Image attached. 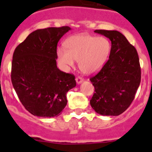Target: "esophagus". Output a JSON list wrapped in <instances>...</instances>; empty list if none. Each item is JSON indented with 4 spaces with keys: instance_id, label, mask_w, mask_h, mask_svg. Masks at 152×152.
<instances>
[{
    "instance_id": "obj_1",
    "label": "esophagus",
    "mask_w": 152,
    "mask_h": 152,
    "mask_svg": "<svg viewBox=\"0 0 152 152\" xmlns=\"http://www.w3.org/2000/svg\"><path fill=\"white\" fill-rule=\"evenodd\" d=\"M75 80H76V82H77V84H80V83H82L83 81H84V78L81 77H80V76H78V77H76V79H75Z\"/></svg>"
}]
</instances>
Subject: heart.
Returning a JSON list of instances; mask_svg holds the SVG:
<instances>
[{"mask_svg": "<svg viewBox=\"0 0 152 152\" xmlns=\"http://www.w3.org/2000/svg\"><path fill=\"white\" fill-rule=\"evenodd\" d=\"M65 47L57 49V58L64 68L73 67L75 61L83 72L93 73L100 69L106 62L110 51V44L104 37L90 35L74 36L65 42Z\"/></svg>", "mask_w": 152, "mask_h": 152, "instance_id": "1", "label": "heart"}]
</instances>
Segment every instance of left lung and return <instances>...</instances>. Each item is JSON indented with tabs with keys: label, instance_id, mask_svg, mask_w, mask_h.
Masks as SVG:
<instances>
[{
	"label": "left lung",
	"instance_id": "8db88e82",
	"mask_svg": "<svg viewBox=\"0 0 152 152\" xmlns=\"http://www.w3.org/2000/svg\"><path fill=\"white\" fill-rule=\"evenodd\" d=\"M111 41L109 59L90 78L94 87L90 103L97 113L119 116L131 105L141 82L139 55L135 47L116 30L96 29Z\"/></svg>",
	"mask_w": 152,
	"mask_h": 152
}]
</instances>
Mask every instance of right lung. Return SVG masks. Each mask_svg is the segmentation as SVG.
Here are the masks:
<instances>
[{
	"label": "right lung",
	"instance_id": "obj_1",
	"mask_svg": "<svg viewBox=\"0 0 152 152\" xmlns=\"http://www.w3.org/2000/svg\"><path fill=\"white\" fill-rule=\"evenodd\" d=\"M69 26L49 27L31 33L13 55L11 81L26 110L39 117L60 115L66 94L76 86L75 75L57 68V45Z\"/></svg>",
	"mask_w": 152,
	"mask_h": 152
}]
</instances>
